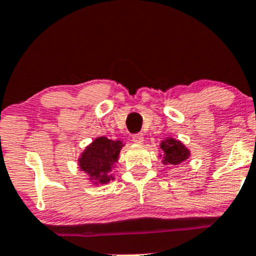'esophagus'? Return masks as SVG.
Segmentation results:
<instances>
[{
	"instance_id": "esophagus-1",
	"label": "esophagus",
	"mask_w": 256,
	"mask_h": 256,
	"mask_svg": "<svg viewBox=\"0 0 256 256\" xmlns=\"http://www.w3.org/2000/svg\"><path fill=\"white\" fill-rule=\"evenodd\" d=\"M132 140L134 143H143V140H144V137H143L142 133H136V134L132 136Z\"/></svg>"
}]
</instances>
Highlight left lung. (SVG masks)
Returning <instances> with one entry per match:
<instances>
[{
	"label": "left lung",
	"mask_w": 256,
	"mask_h": 256,
	"mask_svg": "<svg viewBox=\"0 0 256 256\" xmlns=\"http://www.w3.org/2000/svg\"><path fill=\"white\" fill-rule=\"evenodd\" d=\"M160 150H162L164 164H180L186 160L190 156L188 150L181 142L174 140V138H168L160 143Z\"/></svg>",
	"instance_id": "left-lung-1"
}]
</instances>
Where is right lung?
Returning a JSON list of instances; mask_svg holds the SVG:
<instances>
[{
    "label": "right lung",
    "instance_id": "right-lung-1",
    "mask_svg": "<svg viewBox=\"0 0 256 256\" xmlns=\"http://www.w3.org/2000/svg\"><path fill=\"white\" fill-rule=\"evenodd\" d=\"M123 147L120 140H112L106 137H99L82 152L79 160V166L90 180L96 184H106L110 181L109 174L112 166L118 160L119 152Z\"/></svg>",
    "mask_w": 256,
    "mask_h": 256
}]
</instances>
